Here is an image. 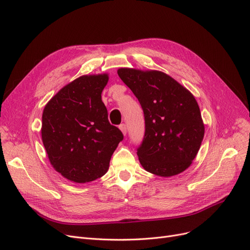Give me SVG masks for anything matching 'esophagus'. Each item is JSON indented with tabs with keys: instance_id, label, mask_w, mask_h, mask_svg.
<instances>
[{
	"instance_id": "34e87169",
	"label": "esophagus",
	"mask_w": 250,
	"mask_h": 250,
	"mask_svg": "<svg viewBox=\"0 0 250 250\" xmlns=\"http://www.w3.org/2000/svg\"><path fill=\"white\" fill-rule=\"evenodd\" d=\"M118 127H120V129L122 130V132H123V134H124V135H125V134H126V125H125V124H122V125H120V126H118Z\"/></svg>"
}]
</instances>
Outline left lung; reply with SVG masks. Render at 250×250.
Here are the masks:
<instances>
[{"label":"left lung","instance_id":"left-lung-1","mask_svg":"<svg viewBox=\"0 0 250 250\" xmlns=\"http://www.w3.org/2000/svg\"><path fill=\"white\" fill-rule=\"evenodd\" d=\"M117 74L138 98L145 116V135L137 149L142 166L163 177L185 171L205 135L193 95L163 72L122 68Z\"/></svg>","mask_w":250,"mask_h":250}]
</instances>
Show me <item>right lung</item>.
<instances>
[{
	"mask_svg": "<svg viewBox=\"0 0 250 250\" xmlns=\"http://www.w3.org/2000/svg\"><path fill=\"white\" fill-rule=\"evenodd\" d=\"M108 75L79 77L45 105L42 137L50 164L73 182L93 181L107 172L110 158L124 140L108 122L101 93Z\"/></svg>",
	"mask_w": 250,
	"mask_h": 250,
	"instance_id": "add662e5",
	"label": "right lung"
}]
</instances>
